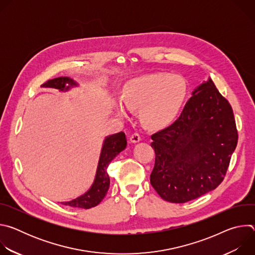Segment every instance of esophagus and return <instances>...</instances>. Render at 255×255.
<instances>
[{
  "label": "esophagus",
  "instance_id": "obj_1",
  "mask_svg": "<svg viewBox=\"0 0 255 255\" xmlns=\"http://www.w3.org/2000/svg\"><path fill=\"white\" fill-rule=\"evenodd\" d=\"M130 141H131L132 143H137V142H139V141H140V135H139V133H137V132L133 133V134L130 136Z\"/></svg>",
  "mask_w": 255,
  "mask_h": 255
}]
</instances>
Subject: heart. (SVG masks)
Wrapping results in <instances>:
<instances>
[{
	"instance_id": "b5f03b06",
	"label": "heart",
	"mask_w": 255,
	"mask_h": 255,
	"mask_svg": "<svg viewBox=\"0 0 255 255\" xmlns=\"http://www.w3.org/2000/svg\"><path fill=\"white\" fill-rule=\"evenodd\" d=\"M187 85L183 78L167 74H151L129 81L123 89L122 99L128 109L140 108V118L148 126L157 127L170 122L183 105ZM119 115L126 110L117 106Z\"/></svg>"
}]
</instances>
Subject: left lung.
<instances>
[{"mask_svg":"<svg viewBox=\"0 0 255 255\" xmlns=\"http://www.w3.org/2000/svg\"><path fill=\"white\" fill-rule=\"evenodd\" d=\"M151 139L150 184L163 200L180 204L222 183L238 132L231 105L210 79L193 92L179 117Z\"/></svg>","mask_w":255,"mask_h":255,"instance_id":"8db88e82","label":"left lung"}]
</instances>
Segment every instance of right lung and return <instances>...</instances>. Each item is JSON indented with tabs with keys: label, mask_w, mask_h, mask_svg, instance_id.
<instances>
[{
	"label": "right lung",
	"mask_w": 255,
	"mask_h": 255,
	"mask_svg": "<svg viewBox=\"0 0 255 255\" xmlns=\"http://www.w3.org/2000/svg\"><path fill=\"white\" fill-rule=\"evenodd\" d=\"M68 86H65V84ZM77 86V83L69 78H56L53 80H49L41 85V87L45 88H54L60 91H68L70 87ZM126 136L124 132H119L113 134L105 139L99 165L97 169V174L92 188L83 196L72 200L70 202L61 203L64 206H69L72 208H83L90 209L98 204L104 199L106 196L109 187H110V177L107 172V168L110 162L126 147Z\"/></svg>",
	"instance_id": "1"
}]
</instances>
